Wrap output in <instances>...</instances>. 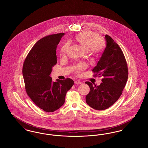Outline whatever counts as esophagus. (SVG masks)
<instances>
[{
  "label": "esophagus",
  "instance_id": "1",
  "mask_svg": "<svg viewBox=\"0 0 148 148\" xmlns=\"http://www.w3.org/2000/svg\"><path fill=\"white\" fill-rule=\"evenodd\" d=\"M74 83L75 84H80L82 83V82H80V80H75Z\"/></svg>",
  "mask_w": 148,
  "mask_h": 148
}]
</instances>
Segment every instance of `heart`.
I'll return each mask as SVG.
<instances>
[{
  "instance_id": "obj_1",
  "label": "heart",
  "mask_w": 148,
  "mask_h": 148,
  "mask_svg": "<svg viewBox=\"0 0 148 148\" xmlns=\"http://www.w3.org/2000/svg\"><path fill=\"white\" fill-rule=\"evenodd\" d=\"M75 39L92 55L97 56L100 54L105 47V42L103 39L98 38L95 33L90 31L84 32L77 34L75 36ZM69 46L70 42H68L64 44L60 50L62 55L64 56L66 54ZM85 67L86 64L84 63L77 64L75 65V71L77 73H80Z\"/></svg>"
}]
</instances>
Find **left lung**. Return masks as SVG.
<instances>
[{
    "mask_svg": "<svg viewBox=\"0 0 148 148\" xmlns=\"http://www.w3.org/2000/svg\"><path fill=\"white\" fill-rule=\"evenodd\" d=\"M105 38L106 48L92 71L94 76L103 77L102 83L93 86L90 82H85L90 88L86 102L98 110L108 109L119 99L128 77L127 61L121 48L110 36L106 35Z\"/></svg>",
    "mask_w": 148,
    "mask_h": 148,
    "instance_id": "obj_1",
    "label": "left lung"
}]
</instances>
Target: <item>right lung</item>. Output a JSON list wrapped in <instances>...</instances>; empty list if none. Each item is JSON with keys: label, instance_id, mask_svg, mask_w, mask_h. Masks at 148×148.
<instances>
[{"label": "right lung", "instance_id": "add662e5", "mask_svg": "<svg viewBox=\"0 0 148 148\" xmlns=\"http://www.w3.org/2000/svg\"><path fill=\"white\" fill-rule=\"evenodd\" d=\"M64 35H47L38 40L23 64L26 92L35 105L46 112H53L63 105L66 92L74 83L70 78L54 82L49 76L57 63L56 47Z\"/></svg>", "mask_w": 148, "mask_h": 148}]
</instances>
